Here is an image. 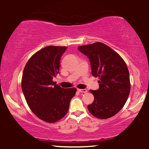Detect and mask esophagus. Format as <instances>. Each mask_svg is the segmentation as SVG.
<instances>
[{"mask_svg": "<svg viewBox=\"0 0 149 149\" xmlns=\"http://www.w3.org/2000/svg\"><path fill=\"white\" fill-rule=\"evenodd\" d=\"M77 90L79 92H80V93H86V92L87 91L86 89H77Z\"/></svg>", "mask_w": 149, "mask_h": 149, "instance_id": "obj_1", "label": "esophagus"}]
</instances>
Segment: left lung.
Wrapping results in <instances>:
<instances>
[{
	"label": "left lung",
	"instance_id": "left-lung-1",
	"mask_svg": "<svg viewBox=\"0 0 149 149\" xmlns=\"http://www.w3.org/2000/svg\"><path fill=\"white\" fill-rule=\"evenodd\" d=\"M77 49L89 58L92 75L100 79V88L90 90L94 101L87 106L89 111L101 119L114 116L125 104L131 89L125 62L116 52L101 42Z\"/></svg>",
	"mask_w": 149,
	"mask_h": 149
}]
</instances>
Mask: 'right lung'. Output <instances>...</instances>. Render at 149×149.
Segmentation results:
<instances>
[{"label":"right lung","instance_id":"obj_1","mask_svg":"<svg viewBox=\"0 0 149 149\" xmlns=\"http://www.w3.org/2000/svg\"><path fill=\"white\" fill-rule=\"evenodd\" d=\"M67 48L49 46L35 53L26 64L22 89L32 111L47 123L62 119L69 109L76 89H64L52 79L60 71V61Z\"/></svg>","mask_w":149,"mask_h":149}]
</instances>
